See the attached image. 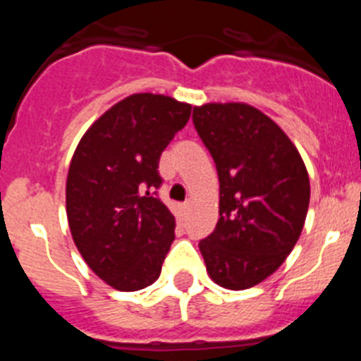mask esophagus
Masks as SVG:
<instances>
[{"label": "esophagus", "instance_id": "esophagus-1", "mask_svg": "<svg viewBox=\"0 0 361 361\" xmlns=\"http://www.w3.org/2000/svg\"><path fill=\"white\" fill-rule=\"evenodd\" d=\"M190 208H191V202L190 200H188V202H184V204H180V213H183V215H188V212H190Z\"/></svg>", "mask_w": 361, "mask_h": 361}]
</instances>
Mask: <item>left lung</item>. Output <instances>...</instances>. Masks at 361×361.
I'll return each mask as SVG.
<instances>
[{"mask_svg": "<svg viewBox=\"0 0 361 361\" xmlns=\"http://www.w3.org/2000/svg\"><path fill=\"white\" fill-rule=\"evenodd\" d=\"M220 183L219 222L200 253L209 279L242 291L264 282L298 242L309 208V175L291 139L245 103L193 108Z\"/></svg>", "mask_w": 361, "mask_h": 361, "instance_id": "left-lung-1", "label": "left lung"}]
</instances>
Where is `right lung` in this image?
Returning a JSON list of instances; mask_svg holds the SVG:
<instances>
[{
    "mask_svg": "<svg viewBox=\"0 0 361 361\" xmlns=\"http://www.w3.org/2000/svg\"><path fill=\"white\" fill-rule=\"evenodd\" d=\"M191 104L162 94H132L81 137L66 177V216L79 253L117 291L159 279L175 238V216L153 197L159 159Z\"/></svg>",
    "mask_w": 361,
    "mask_h": 361,
    "instance_id": "add662e5",
    "label": "right lung"
}]
</instances>
